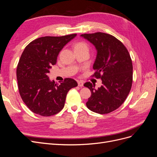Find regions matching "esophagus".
Listing matches in <instances>:
<instances>
[{"label":"esophagus","mask_w":157,"mask_h":157,"mask_svg":"<svg viewBox=\"0 0 157 157\" xmlns=\"http://www.w3.org/2000/svg\"><path fill=\"white\" fill-rule=\"evenodd\" d=\"M78 85L80 87H82L84 86V83L82 81H78Z\"/></svg>","instance_id":"34e87169"}]
</instances>
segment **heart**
I'll list each match as a JSON object with an SVG mask.
<instances>
[{
    "instance_id": "1",
    "label": "heart",
    "mask_w": 157,
    "mask_h": 157,
    "mask_svg": "<svg viewBox=\"0 0 157 157\" xmlns=\"http://www.w3.org/2000/svg\"><path fill=\"white\" fill-rule=\"evenodd\" d=\"M79 49H82V50H88V46L86 43L83 42H79L77 43L75 46V50H79Z\"/></svg>"
}]
</instances>
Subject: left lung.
<instances>
[{
	"label": "left lung",
	"mask_w": 157,
	"mask_h": 157,
	"mask_svg": "<svg viewBox=\"0 0 157 157\" xmlns=\"http://www.w3.org/2000/svg\"><path fill=\"white\" fill-rule=\"evenodd\" d=\"M80 36L91 42L97 50L93 76L102 81L98 89L90 82L84 84L92 93L86 106L95 113H109L124 103L132 88L133 66L129 52L119 40L107 33Z\"/></svg>",
	"instance_id": "left-lung-1"
}]
</instances>
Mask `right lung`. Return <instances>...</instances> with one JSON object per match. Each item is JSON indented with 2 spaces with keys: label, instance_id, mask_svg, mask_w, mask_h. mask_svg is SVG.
<instances>
[{
  "label": "right lung",
  "instance_id": "right-lung-1",
  "mask_svg": "<svg viewBox=\"0 0 157 157\" xmlns=\"http://www.w3.org/2000/svg\"><path fill=\"white\" fill-rule=\"evenodd\" d=\"M76 36L40 37L23 50L16 70L18 89L23 101L34 113L43 117L58 113L64 107L69 90L78 86L73 78H65L59 84L47 75L59 52Z\"/></svg>",
  "mask_w": 157,
  "mask_h": 157
}]
</instances>
